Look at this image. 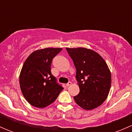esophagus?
<instances>
[{
	"label": "esophagus",
	"instance_id": "1",
	"mask_svg": "<svg viewBox=\"0 0 132 132\" xmlns=\"http://www.w3.org/2000/svg\"><path fill=\"white\" fill-rule=\"evenodd\" d=\"M71 84H72V82H68V84H66V86H67L68 87V86H70Z\"/></svg>",
	"mask_w": 132,
	"mask_h": 132
}]
</instances>
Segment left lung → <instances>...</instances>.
<instances>
[{
	"instance_id": "8db88e82",
	"label": "left lung",
	"mask_w": 132,
	"mask_h": 132,
	"mask_svg": "<svg viewBox=\"0 0 132 132\" xmlns=\"http://www.w3.org/2000/svg\"><path fill=\"white\" fill-rule=\"evenodd\" d=\"M76 69L80 91L74 97L76 103L86 110L94 109L108 97L111 87V73L100 54L85 48H66Z\"/></svg>"
}]
</instances>
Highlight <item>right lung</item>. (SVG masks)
I'll list each match as a JSON object with an SVG mask.
<instances>
[{"mask_svg": "<svg viewBox=\"0 0 132 132\" xmlns=\"http://www.w3.org/2000/svg\"><path fill=\"white\" fill-rule=\"evenodd\" d=\"M61 48H46L31 53L24 62L19 76L21 91L27 102L45 108L55 101L63 87L51 72L53 58Z\"/></svg>", "mask_w": 132, "mask_h": 132, "instance_id": "add662e5", "label": "right lung"}]
</instances>
